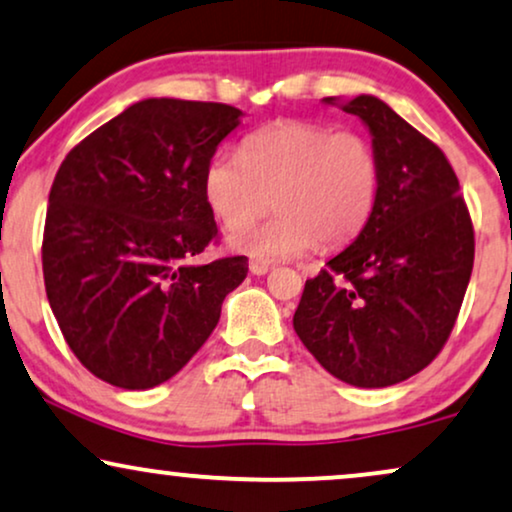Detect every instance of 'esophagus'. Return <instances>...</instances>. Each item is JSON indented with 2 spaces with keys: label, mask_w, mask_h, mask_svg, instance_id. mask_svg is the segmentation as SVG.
<instances>
[{
  "label": "esophagus",
  "mask_w": 512,
  "mask_h": 512,
  "mask_svg": "<svg viewBox=\"0 0 512 512\" xmlns=\"http://www.w3.org/2000/svg\"><path fill=\"white\" fill-rule=\"evenodd\" d=\"M269 269H271V262H269V260H260V257H255V260H250V274L264 276Z\"/></svg>",
  "instance_id": "esophagus-1"
}]
</instances>
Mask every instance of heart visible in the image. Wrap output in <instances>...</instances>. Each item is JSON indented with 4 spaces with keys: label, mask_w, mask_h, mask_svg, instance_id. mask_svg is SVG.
Listing matches in <instances>:
<instances>
[{
    "label": "heart",
    "mask_w": 512,
    "mask_h": 512,
    "mask_svg": "<svg viewBox=\"0 0 512 512\" xmlns=\"http://www.w3.org/2000/svg\"><path fill=\"white\" fill-rule=\"evenodd\" d=\"M380 160L364 134L307 120H278L243 139L241 155L219 151L203 170V198L217 222L236 229L234 252L290 260L354 241L380 196ZM274 202L279 215L241 230Z\"/></svg>",
    "instance_id": "b5f03b06"
}]
</instances>
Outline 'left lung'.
<instances>
[{
	"label": "left lung",
	"instance_id": "1",
	"mask_svg": "<svg viewBox=\"0 0 512 512\" xmlns=\"http://www.w3.org/2000/svg\"><path fill=\"white\" fill-rule=\"evenodd\" d=\"M323 101L368 127L383 177L366 229L304 283L293 328L342 383L397 385L449 338L472 274L475 231L439 146L371 94Z\"/></svg>",
	"mask_w": 512,
	"mask_h": 512
}]
</instances>
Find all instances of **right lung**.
Listing matches in <instances>:
<instances>
[{
  "instance_id": "obj_1",
  "label": "right lung",
  "mask_w": 512,
  "mask_h": 512,
  "mask_svg": "<svg viewBox=\"0 0 512 512\" xmlns=\"http://www.w3.org/2000/svg\"><path fill=\"white\" fill-rule=\"evenodd\" d=\"M243 113L226 103L144 99L58 167L42 241L58 328L87 371L148 390L215 331L248 257L193 264L217 241L203 170Z\"/></svg>"
}]
</instances>
